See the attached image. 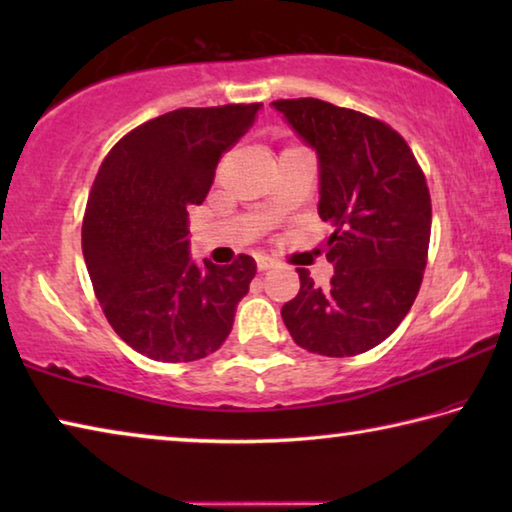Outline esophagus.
<instances>
[{
    "instance_id": "34e87169",
    "label": "esophagus",
    "mask_w": 512,
    "mask_h": 512,
    "mask_svg": "<svg viewBox=\"0 0 512 512\" xmlns=\"http://www.w3.org/2000/svg\"><path fill=\"white\" fill-rule=\"evenodd\" d=\"M273 266H275V262H273L271 257H259V259H257V271H259V273H264V271H271Z\"/></svg>"
}]
</instances>
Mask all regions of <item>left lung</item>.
<instances>
[{
	"instance_id": "left-lung-1",
	"label": "left lung",
	"mask_w": 512,
	"mask_h": 512,
	"mask_svg": "<svg viewBox=\"0 0 512 512\" xmlns=\"http://www.w3.org/2000/svg\"><path fill=\"white\" fill-rule=\"evenodd\" d=\"M320 164L318 214L334 275L314 287L298 268V296L282 320L300 348L354 357L391 336L418 296L431 237L427 178L404 137L375 117L320 99H280Z\"/></svg>"
}]
</instances>
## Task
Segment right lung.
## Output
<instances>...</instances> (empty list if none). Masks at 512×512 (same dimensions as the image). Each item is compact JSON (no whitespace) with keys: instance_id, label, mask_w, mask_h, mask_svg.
Here are the masks:
<instances>
[{"instance_id":"right-lung-1","label":"right lung","mask_w":512,"mask_h":512,"mask_svg":"<svg viewBox=\"0 0 512 512\" xmlns=\"http://www.w3.org/2000/svg\"><path fill=\"white\" fill-rule=\"evenodd\" d=\"M259 103L180 108L112 146L83 216V257L108 323L153 361H196L228 339L257 264L189 257V207L210 192L216 164L255 124Z\"/></svg>"}]
</instances>
